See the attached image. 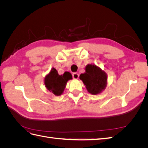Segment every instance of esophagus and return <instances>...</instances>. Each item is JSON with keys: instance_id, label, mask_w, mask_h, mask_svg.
I'll return each mask as SVG.
<instances>
[{"instance_id": "1", "label": "esophagus", "mask_w": 148, "mask_h": 148, "mask_svg": "<svg viewBox=\"0 0 148 148\" xmlns=\"http://www.w3.org/2000/svg\"><path fill=\"white\" fill-rule=\"evenodd\" d=\"M72 76H73V79H78L79 77V75L77 73H73Z\"/></svg>"}]
</instances>
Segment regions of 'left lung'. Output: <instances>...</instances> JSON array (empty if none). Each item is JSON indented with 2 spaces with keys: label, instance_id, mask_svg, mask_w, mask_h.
I'll return each mask as SVG.
<instances>
[{
  "label": "left lung",
  "instance_id": "obj_1",
  "mask_svg": "<svg viewBox=\"0 0 148 148\" xmlns=\"http://www.w3.org/2000/svg\"><path fill=\"white\" fill-rule=\"evenodd\" d=\"M88 91L92 95H99L106 89L107 84V75L99 66L88 64L85 72L79 76Z\"/></svg>",
  "mask_w": 148,
  "mask_h": 148
}]
</instances>
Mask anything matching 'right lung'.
Instances as JSON below:
<instances>
[{
  "mask_svg": "<svg viewBox=\"0 0 148 148\" xmlns=\"http://www.w3.org/2000/svg\"><path fill=\"white\" fill-rule=\"evenodd\" d=\"M70 79H72V75L69 71L60 75L56 69L52 68L44 78V84L47 90L59 96L64 92L66 83Z\"/></svg>",
  "mask_w": 148,
  "mask_h": 148,
  "instance_id": "right-lung-1",
  "label": "right lung"
}]
</instances>
